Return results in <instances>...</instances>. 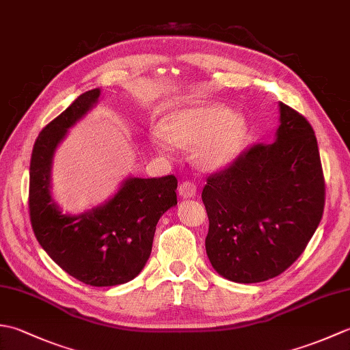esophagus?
<instances>
[{"mask_svg":"<svg viewBox=\"0 0 350 350\" xmlns=\"http://www.w3.org/2000/svg\"><path fill=\"white\" fill-rule=\"evenodd\" d=\"M179 194L183 198H191V197H196L197 194V185L191 180H185L180 183L179 187Z\"/></svg>","mask_w":350,"mask_h":350,"instance_id":"1","label":"esophagus"}]
</instances>
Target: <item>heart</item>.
<instances>
[{
	"instance_id": "b5f03b06",
	"label": "heart",
	"mask_w": 350,
	"mask_h": 350,
	"mask_svg": "<svg viewBox=\"0 0 350 350\" xmlns=\"http://www.w3.org/2000/svg\"><path fill=\"white\" fill-rule=\"evenodd\" d=\"M162 131L152 133V143L161 152L174 144L196 147V158L206 168L228 165L247 139V122L222 103H196L176 108L165 116Z\"/></svg>"
}]
</instances>
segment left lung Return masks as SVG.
<instances>
[{
    "mask_svg": "<svg viewBox=\"0 0 350 350\" xmlns=\"http://www.w3.org/2000/svg\"><path fill=\"white\" fill-rule=\"evenodd\" d=\"M277 141L257 143L207 176L206 252L222 277L260 282L277 277L307 248L322 219L325 177L308 120L280 103Z\"/></svg>",
    "mask_w": 350,
    "mask_h": 350,
    "instance_id": "8db88e82",
    "label": "left lung"
}]
</instances>
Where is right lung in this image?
<instances>
[{"mask_svg": "<svg viewBox=\"0 0 350 350\" xmlns=\"http://www.w3.org/2000/svg\"><path fill=\"white\" fill-rule=\"evenodd\" d=\"M99 88L79 96L37 137L29 161V221L48 256L84 284L108 287L128 282L150 257L156 224L177 204L174 174L131 179L107 204L72 217L63 215L49 194L52 154L66 132L90 109Z\"/></svg>", "mask_w": 350, "mask_h": 350, "instance_id": "add662e5", "label": "right lung"}]
</instances>
